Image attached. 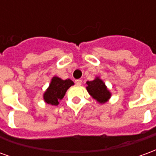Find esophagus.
<instances>
[{
	"instance_id": "1",
	"label": "esophagus",
	"mask_w": 156,
	"mask_h": 156,
	"mask_svg": "<svg viewBox=\"0 0 156 156\" xmlns=\"http://www.w3.org/2000/svg\"><path fill=\"white\" fill-rule=\"evenodd\" d=\"M75 83L79 86V85L82 84V80H81V79H77V80L75 81Z\"/></svg>"
}]
</instances>
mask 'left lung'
Listing matches in <instances>:
<instances>
[{
	"label": "left lung",
	"mask_w": 156,
	"mask_h": 156,
	"mask_svg": "<svg viewBox=\"0 0 156 156\" xmlns=\"http://www.w3.org/2000/svg\"><path fill=\"white\" fill-rule=\"evenodd\" d=\"M86 89L95 101L100 105H104L111 98V92L109 91L105 84V83L98 76L92 81L86 83Z\"/></svg>",
	"instance_id": "obj_1"
}]
</instances>
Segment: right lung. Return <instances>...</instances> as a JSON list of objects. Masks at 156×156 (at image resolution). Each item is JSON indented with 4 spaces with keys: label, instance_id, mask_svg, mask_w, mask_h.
Returning <instances> with one entry per match:
<instances>
[{
    "label": "right lung",
    "instance_id": "1",
    "mask_svg": "<svg viewBox=\"0 0 156 156\" xmlns=\"http://www.w3.org/2000/svg\"><path fill=\"white\" fill-rule=\"evenodd\" d=\"M74 83L71 79L63 80L57 76L52 77L51 83L43 94L45 103L52 106H57L64 97L66 92Z\"/></svg>",
    "mask_w": 156,
    "mask_h": 156
}]
</instances>
